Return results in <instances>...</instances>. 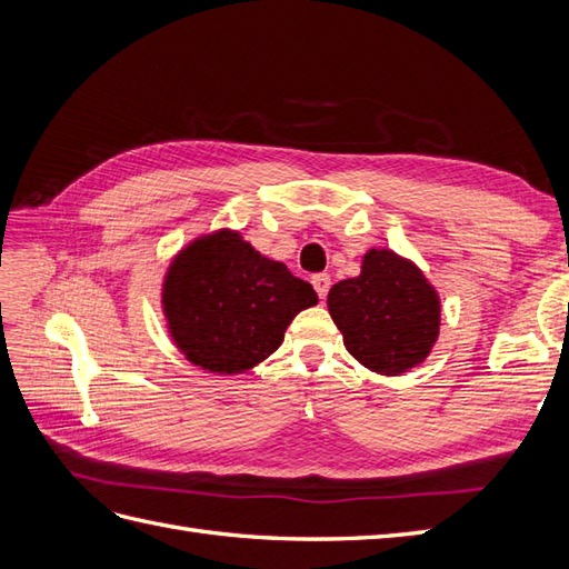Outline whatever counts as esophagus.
<instances>
[{
	"label": "esophagus",
	"mask_w": 569,
	"mask_h": 569,
	"mask_svg": "<svg viewBox=\"0 0 569 569\" xmlns=\"http://www.w3.org/2000/svg\"><path fill=\"white\" fill-rule=\"evenodd\" d=\"M313 289L318 291V297L320 299H325L327 297V291H330V284H332V280H330V274L327 272H318V274H313Z\"/></svg>",
	"instance_id": "1"
}]
</instances>
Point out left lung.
Returning <instances> with one entry per match:
<instances>
[{
	"label": "left lung",
	"instance_id": "8db88e82",
	"mask_svg": "<svg viewBox=\"0 0 569 569\" xmlns=\"http://www.w3.org/2000/svg\"><path fill=\"white\" fill-rule=\"evenodd\" d=\"M327 308L347 351L380 375L420 366L439 337L437 289L416 263L389 249H370L358 278L330 289Z\"/></svg>",
	"mask_w": 569,
	"mask_h": 569
}]
</instances>
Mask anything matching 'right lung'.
I'll return each mask as SVG.
<instances>
[{
	"instance_id": "add662e5",
	"label": "right lung",
	"mask_w": 569,
	"mask_h": 569,
	"mask_svg": "<svg viewBox=\"0 0 569 569\" xmlns=\"http://www.w3.org/2000/svg\"><path fill=\"white\" fill-rule=\"evenodd\" d=\"M316 303L311 284L232 230L194 239L163 282L170 337L187 360L218 375L261 363L278 351L295 316Z\"/></svg>"
}]
</instances>
